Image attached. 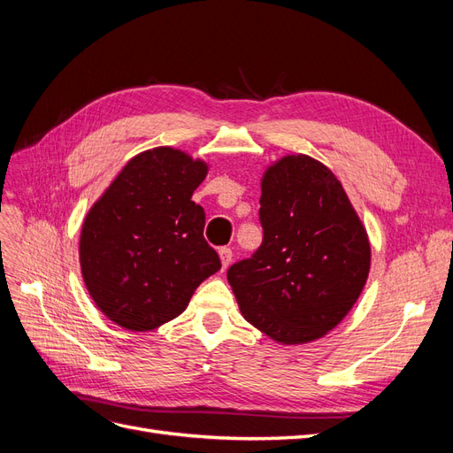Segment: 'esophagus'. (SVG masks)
<instances>
[{
  "label": "esophagus",
  "instance_id": "esophagus-1",
  "mask_svg": "<svg viewBox=\"0 0 453 453\" xmlns=\"http://www.w3.org/2000/svg\"><path fill=\"white\" fill-rule=\"evenodd\" d=\"M219 257H221L223 268H228V264L232 262V249L230 247H221L219 249Z\"/></svg>",
  "mask_w": 453,
  "mask_h": 453
}]
</instances>
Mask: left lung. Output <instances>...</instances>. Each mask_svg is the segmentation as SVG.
Returning a JSON list of instances; mask_svg holds the SVG:
<instances>
[{"mask_svg": "<svg viewBox=\"0 0 453 453\" xmlns=\"http://www.w3.org/2000/svg\"><path fill=\"white\" fill-rule=\"evenodd\" d=\"M258 251L228 268L243 319L280 345L324 337L360 298L371 268L365 225L330 168L305 153L260 180Z\"/></svg>", "mask_w": 453, "mask_h": 453, "instance_id": "8db88e82", "label": "left lung"}]
</instances>
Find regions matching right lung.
Wrapping results in <instances>:
<instances>
[{"mask_svg":"<svg viewBox=\"0 0 453 453\" xmlns=\"http://www.w3.org/2000/svg\"><path fill=\"white\" fill-rule=\"evenodd\" d=\"M210 165L159 146L121 168L86 215L84 285L101 313L129 332L180 317L202 280L221 270L204 240L206 215L191 200Z\"/></svg>","mask_w":453,"mask_h":453,"instance_id":"1","label":"right lung"}]
</instances>
